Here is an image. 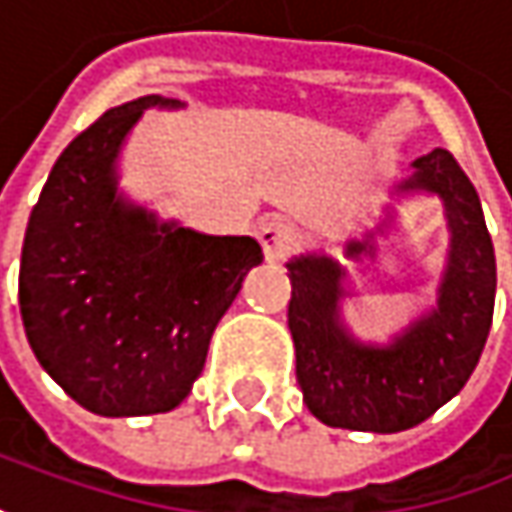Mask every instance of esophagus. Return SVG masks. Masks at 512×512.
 I'll return each instance as SVG.
<instances>
[{
    "label": "esophagus",
    "instance_id": "obj_1",
    "mask_svg": "<svg viewBox=\"0 0 512 512\" xmlns=\"http://www.w3.org/2000/svg\"><path fill=\"white\" fill-rule=\"evenodd\" d=\"M259 242L265 247V256H268L270 262H279V259H285V256L296 247V242H299V230H296L288 218H268V221L259 227Z\"/></svg>",
    "mask_w": 512,
    "mask_h": 512
}]
</instances>
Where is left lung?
<instances>
[{
  "mask_svg": "<svg viewBox=\"0 0 512 512\" xmlns=\"http://www.w3.org/2000/svg\"><path fill=\"white\" fill-rule=\"evenodd\" d=\"M412 169L397 192H429L444 201L449 253L438 305L392 343H360L343 325L340 262L322 253L288 262L296 380L311 415L328 426L389 435L432 418L470 380L493 325L496 253L478 192L447 149H432ZM345 256H374V233L351 239Z\"/></svg>",
  "mask_w": 512,
  "mask_h": 512,
  "instance_id": "left-lung-1",
  "label": "left lung"
}]
</instances>
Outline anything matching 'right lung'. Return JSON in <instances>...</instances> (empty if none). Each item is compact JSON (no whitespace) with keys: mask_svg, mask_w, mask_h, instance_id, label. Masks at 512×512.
<instances>
[{"mask_svg":"<svg viewBox=\"0 0 512 512\" xmlns=\"http://www.w3.org/2000/svg\"><path fill=\"white\" fill-rule=\"evenodd\" d=\"M146 94L97 117L63 149L31 210L19 311L39 366L103 418L175 409L204 369L210 337L247 270L250 236H207L161 221L117 190V155Z\"/></svg>","mask_w":512,"mask_h":512,"instance_id":"right-lung-1","label":"right lung"}]
</instances>
